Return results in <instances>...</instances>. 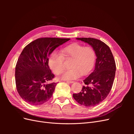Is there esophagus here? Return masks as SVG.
I'll list each match as a JSON object with an SVG mask.
<instances>
[{"label": "esophagus", "mask_w": 134, "mask_h": 134, "mask_svg": "<svg viewBox=\"0 0 134 134\" xmlns=\"http://www.w3.org/2000/svg\"><path fill=\"white\" fill-rule=\"evenodd\" d=\"M66 82L68 83H73L74 82H73V81H66Z\"/></svg>", "instance_id": "esophagus-1"}]
</instances>
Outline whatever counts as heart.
Listing matches in <instances>:
<instances>
[{
	"label": "heart",
	"instance_id": "b5f03b06",
	"mask_svg": "<svg viewBox=\"0 0 134 134\" xmlns=\"http://www.w3.org/2000/svg\"><path fill=\"white\" fill-rule=\"evenodd\" d=\"M63 54L67 58L73 59L71 63V69L65 70L62 75V79L65 80H74L91 72L94 65L96 52L90 46L74 43L67 46L63 50ZM64 58L58 52L54 51L50 55L48 64L56 74L59 75L63 71Z\"/></svg>",
	"mask_w": 134,
	"mask_h": 134
}]
</instances>
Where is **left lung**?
Masks as SVG:
<instances>
[{
  "label": "left lung",
  "mask_w": 134,
  "mask_h": 134,
  "mask_svg": "<svg viewBox=\"0 0 134 134\" xmlns=\"http://www.w3.org/2000/svg\"><path fill=\"white\" fill-rule=\"evenodd\" d=\"M76 39L90 44L97 59L94 70L83 80L85 86L82 91L72 96L80 104L93 107L106 99L111 90L115 76V61L110 48L103 42L93 38Z\"/></svg>",
  "instance_id": "left-lung-1"
}]
</instances>
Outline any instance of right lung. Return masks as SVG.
Segmentation results:
<instances>
[{
    "label": "right lung",
    "mask_w": 134,
    "mask_h": 134,
    "mask_svg": "<svg viewBox=\"0 0 134 134\" xmlns=\"http://www.w3.org/2000/svg\"><path fill=\"white\" fill-rule=\"evenodd\" d=\"M70 38L44 37L31 42L24 48L15 66L16 88L21 98L34 106L46 103L56 83L48 66V56L56 47Z\"/></svg>",
    "instance_id": "right-lung-1"
}]
</instances>
